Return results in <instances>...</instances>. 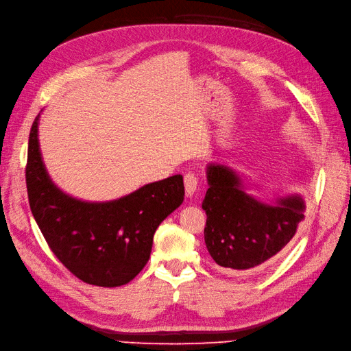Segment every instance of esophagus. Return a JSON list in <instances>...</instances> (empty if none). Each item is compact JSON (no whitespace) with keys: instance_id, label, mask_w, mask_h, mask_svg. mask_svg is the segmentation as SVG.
I'll list each match as a JSON object with an SVG mask.
<instances>
[{"instance_id":"obj_1","label":"esophagus","mask_w":351,"mask_h":351,"mask_svg":"<svg viewBox=\"0 0 351 351\" xmlns=\"http://www.w3.org/2000/svg\"><path fill=\"white\" fill-rule=\"evenodd\" d=\"M199 186V177L195 173H188L184 176V188H186V193L188 197H192L193 192L197 191V188Z\"/></svg>"}]
</instances>
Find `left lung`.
Returning a JSON list of instances; mask_svg holds the SVG:
<instances>
[{"instance_id": "obj_1", "label": "left lung", "mask_w": 351, "mask_h": 351, "mask_svg": "<svg viewBox=\"0 0 351 351\" xmlns=\"http://www.w3.org/2000/svg\"><path fill=\"white\" fill-rule=\"evenodd\" d=\"M208 189L202 199L207 222L204 240L216 264L245 271L270 261L290 243L305 219L299 195L266 204L245 192L240 177L223 165L207 168Z\"/></svg>"}]
</instances>
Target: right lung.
<instances>
[{"label": "right lung", "instance_id": "right-lung-1", "mask_svg": "<svg viewBox=\"0 0 351 351\" xmlns=\"http://www.w3.org/2000/svg\"><path fill=\"white\" fill-rule=\"evenodd\" d=\"M31 126L25 180L29 208L46 243L81 281L97 287L130 282L150 258L154 231L182 204L180 174L110 202H84L61 192L46 173Z\"/></svg>", "mask_w": 351, "mask_h": 351}]
</instances>
